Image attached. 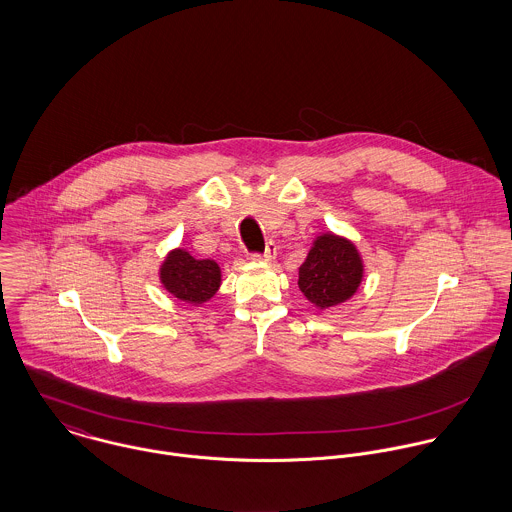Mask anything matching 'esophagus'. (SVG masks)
<instances>
[{
  "instance_id": "obj_1",
  "label": "esophagus",
  "mask_w": 512,
  "mask_h": 512,
  "mask_svg": "<svg viewBox=\"0 0 512 512\" xmlns=\"http://www.w3.org/2000/svg\"><path fill=\"white\" fill-rule=\"evenodd\" d=\"M274 254H276V244H274V242H268L264 252H252L250 258H252V260H272Z\"/></svg>"
}]
</instances>
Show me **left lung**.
Masks as SVG:
<instances>
[{"mask_svg": "<svg viewBox=\"0 0 512 512\" xmlns=\"http://www.w3.org/2000/svg\"><path fill=\"white\" fill-rule=\"evenodd\" d=\"M363 280V260L353 242L323 234L313 242L299 266L297 286L317 307H333L357 292Z\"/></svg>", "mask_w": 512, "mask_h": 512, "instance_id": "left-lung-1", "label": "left lung"}]
</instances>
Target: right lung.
Listing matches in <instances>:
<instances>
[{
  "label": "right lung",
  "mask_w": 512,
  "mask_h": 512,
  "mask_svg": "<svg viewBox=\"0 0 512 512\" xmlns=\"http://www.w3.org/2000/svg\"><path fill=\"white\" fill-rule=\"evenodd\" d=\"M165 290L189 303L211 299L220 286V268L215 260H195L185 250H173L161 266Z\"/></svg>",
  "instance_id": "obj_1"
}]
</instances>
